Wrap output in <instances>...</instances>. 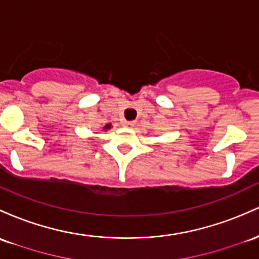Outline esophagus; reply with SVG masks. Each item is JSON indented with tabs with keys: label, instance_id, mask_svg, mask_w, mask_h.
<instances>
[{
	"label": "esophagus",
	"instance_id": "esophagus-1",
	"mask_svg": "<svg viewBox=\"0 0 259 259\" xmlns=\"http://www.w3.org/2000/svg\"><path fill=\"white\" fill-rule=\"evenodd\" d=\"M123 125L126 127H133L135 125V121H124Z\"/></svg>",
	"mask_w": 259,
	"mask_h": 259
}]
</instances>
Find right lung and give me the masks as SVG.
Here are the masks:
<instances>
[{
    "mask_svg": "<svg viewBox=\"0 0 259 259\" xmlns=\"http://www.w3.org/2000/svg\"><path fill=\"white\" fill-rule=\"evenodd\" d=\"M110 126H112V125H110V124H107L106 126L103 127V130H108V129H110Z\"/></svg>",
    "mask_w": 259,
    "mask_h": 259,
    "instance_id": "1",
    "label": "right lung"
}]
</instances>
